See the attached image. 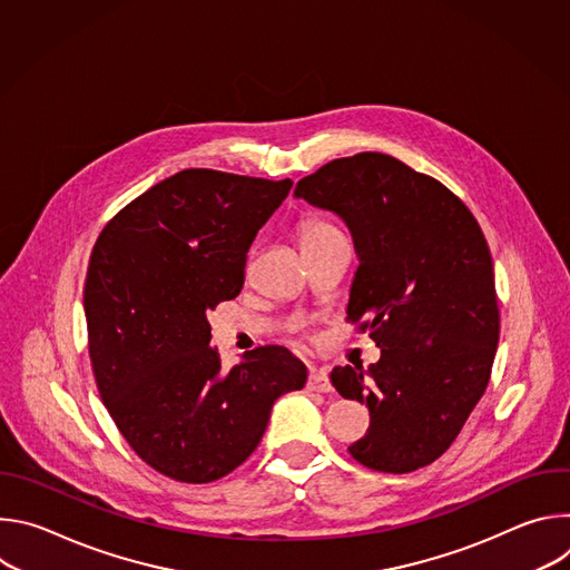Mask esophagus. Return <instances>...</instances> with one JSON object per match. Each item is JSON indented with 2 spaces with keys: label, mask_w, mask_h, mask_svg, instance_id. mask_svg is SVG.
Segmentation results:
<instances>
[{
  "label": "esophagus",
  "mask_w": 570,
  "mask_h": 570,
  "mask_svg": "<svg viewBox=\"0 0 570 570\" xmlns=\"http://www.w3.org/2000/svg\"><path fill=\"white\" fill-rule=\"evenodd\" d=\"M306 390L308 392H334V385L330 381V376L324 372H311L308 381H306Z\"/></svg>",
  "instance_id": "esophagus-1"
}]
</instances>
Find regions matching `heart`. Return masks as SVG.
Here are the masks:
<instances>
[{
	"mask_svg": "<svg viewBox=\"0 0 570 570\" xmlns=\"http://www.w3.org/2000/svg\"><path fill=\"white\" fill-rule=\"evenodd\" d=\"M336 234H341V229L336 225H332L330 220H324V218H306L299 225V243H302V248L311 246V243H317V240H324V238H330V236H336Z\"/></svg>",
	"mask_w": 570,
	"mask_h": 570,
	"instance_id": "b5f03b06",
	"label": "heart"
}]
</instances>
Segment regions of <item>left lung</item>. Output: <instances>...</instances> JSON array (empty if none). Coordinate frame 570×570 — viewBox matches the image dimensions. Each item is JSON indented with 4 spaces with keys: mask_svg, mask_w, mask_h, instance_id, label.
Here are the masks:
<instances>
[{
    "mask_svg": "<svg viewBox=\"0 0 570 570\" xmlns=\"http://www.w3.org/2000/svg\"><path fill=\"white\" fill-rule=\"evenodd\" d=\"M295 196L338 214L358 255L347 320L381 358L334 367L345 399L370 409L361 464L409 473L458 438L492 376L499 347L494 264L469 207L396 157L358 153L302 178Z\"/></svg>",
    "mask_w": 570,
    "mask_h": 570,
    "instance_id": "8db88e82",
    "label": "left lung"
}]
</instances>
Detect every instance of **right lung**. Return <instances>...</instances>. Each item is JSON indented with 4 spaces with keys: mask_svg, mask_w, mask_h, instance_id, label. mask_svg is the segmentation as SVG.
<instances>
[{
    "mask_svg": "<svg viewBox=\"0 0 570 570\" xmlns=\"http://www.w3.org/2000/svg\"><path fill=\"white\" fill-rule=\"evenodd\" d=\"M293 183L185 169L128 203L99 234L83 306L99 394L155 471L218 480L259 446L273 403L306 383L286 347L220 367L207 311L243 288L262 225Z\"/></svg>",
    "mask_w": 570,
    "mask_h": 570,
    "instance_id": "add662e5",
    "label": "right lung"
}]
</instances>
